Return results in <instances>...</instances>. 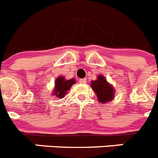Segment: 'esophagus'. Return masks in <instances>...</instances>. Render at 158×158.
Here are the masks:
<instances>
[{
    "mask_svg": "<svg viewBox=\"0 0 158 158\" xmlns=\"http://www.w3.org/2000/svg\"><path fill=\"white\" fill-rule=\"evenodd\" d=\"M79 82H80L81 84H85L86 82H87V79H86V78H83V79H81V80L79 81Z\"/></svg>",
    "mask_w": 158,
    "mask_h": 158,
    "instance_id": "1",
    "label": "esophagus"
}]
</instances>
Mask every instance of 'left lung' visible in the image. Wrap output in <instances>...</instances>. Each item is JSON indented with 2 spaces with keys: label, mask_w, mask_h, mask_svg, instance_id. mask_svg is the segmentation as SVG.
Returning <instances> with one entry per match:
<instances>
[{
  "label": "left lung",
  "mask_w": 158,
  "mask_h": 158,
  "mask_svg": "<svg viewBox=\"0 0 158 158\" xmlns=\"http://www.w3.org/2000/svg\"><path fill=\"white\" fill-rule=\"evenodd\" d=\"M90 86L97 96L100 104H107L114 100L115 89L103 75H99L96 81H92Z\"/></svg>",
  "instance_id": "1"
}]
</instances>
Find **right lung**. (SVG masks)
Returning a JSON list of instances; mask_svg holds the SVG:
<instances>
[{
  "instance_id": "obj_1",
  "label": "right lung",
  "mask_w": 158,
  "mask_h": 158,
  "mask_svg": "<svg viewBox=\"0 0 158 158\" xmlns=\"http://www.w3.org/2000/svg\"><path fill=\"white\" fill-rule=\"evenodd\" d=\"M76 83L74 78L66 80L65 77L59 76L54 81V88L53 89L52 96H55L59 99L63 98L67 92L69 91L73 84Z\"/></svg>"
}]
</instances>
